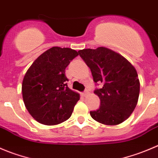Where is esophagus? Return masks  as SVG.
Wrapping results in <instances>:
<instances>
[{"instance_id": "1", "label": "esophagus", "mask_w": 158, "mask_h": 158, "mask_svg": "<svg viewBox=\"0 0 158 158\" xmlns=\"http://www.w3.org/2000/svg\"><path fill=\"white\" fill-rule=\"evenodd\" d=\"M88 94H89L88 91H85V92H83V93L81 94V95H82L83 97H86V96H87V95H88Z\"/></svg>"}]
</instances>
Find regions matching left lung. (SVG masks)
Here are the masks:
<instances>
[{"label": "left lung", "mask_w": 158, "mask_h": 158, "mask_svg": "<svg viewBox=\"0 0 158 158\" xmlns=\"http://www.w3.org/2000/svg\"><path fill=\"white\" fill-rule=\"evenodd\" d=\"M78 53L90 68L94 81L103 84L94 91L101 106L90 112L91 118L105 125L124 122L138 101L140 81L135 68L119 53L105 47L80 50Z\"/></svg>", "instance_id": "8db88e82"}]
</instances>
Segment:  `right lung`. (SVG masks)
Masks as SVG:
<instances>
[{
  "instance_id": "obj_1",
  "label": "right lung",
  "mask_w": 158,
  "mask_h": 158,
  "mask_svg": "<svg viewBox=\"0 0 158 158\" xmlns=\"http://www.w3.org/2000/svg\"><path fill=\"white\" fill-rule=\"evenodd\" d=\"M78 55L71 48L53 47L40 54L27 71L22 82L23 101L40 124L57 125L69 119L80 94L67 85L65 68Z\"/></svg>"
}]
</instances>
